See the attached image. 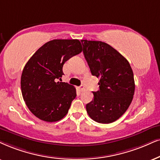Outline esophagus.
Returning <instances> with one entry per match:
<instances>
[{"label":"esophagus","instance_id":"1","mask_svg":"<svg viewBox=\"0 0 160 160\" xmlns=\"http://www.w3.org/2000/svg\"><path fill=\"white\" fill-rule=\"evenodd\" d=\"M80 88V92H83V91L85 90V87H84L83 85H81V86H80V88Z\"/></svg>","mask_w":160,"mask_h":160}]
</instances>
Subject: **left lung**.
I'll use <instances>...</instances> for the list:
<instances>
[{
  "label": "left lung",
  "instance_id": "left-lung-1",
  "mask_svg": "<svg viewBox=\"0 0 160 160\" xmlns=\"http://www.w3.org/2000/svg\"><path fill=\"white\" fill-rule=\"evenodd\" d=\"M82 52L91 73L100 79V89L86 105L88 116L100 123H111L128 108L134 94L132 68L128 60L110 45L102 41L81 40Z\"/></svg>",
  "mask_w": 160,
  "mask_h": 160
}]
</instances>
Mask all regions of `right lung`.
I'll return each instance as SVG.
<instances>
[{
    "mask_svg": "<svg viewBox=\"0 0 160 160\" xmlns=\"http://www.w3.org/2000/svg\"><path fill=\"white\" fill-rule=\"evenodd\" d=\"M82 52L78 40H53L31 57L22 72L23 98L32 114L46 122H56L66 116L76 98V89L67 82H57L63 75L62 66Z\"/></svg>",
    "mask_w": 160,
    "mask_h": 160,
    "instance_id": "add662e5",
    "label": "right lung"
}]
</instances>
